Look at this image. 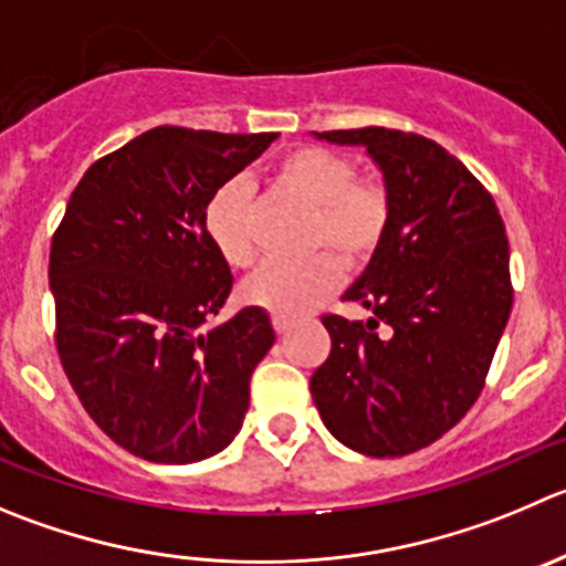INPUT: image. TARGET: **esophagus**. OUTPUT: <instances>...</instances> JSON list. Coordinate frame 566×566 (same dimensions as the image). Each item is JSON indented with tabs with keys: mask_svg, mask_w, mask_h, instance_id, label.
I'll return each instance as SVG.
<instances>
[{
	"mask_svg": "<svg viewBox=\"0 0 566 566\" xmlns=\"http://www.w3.org/2000/svg\"><path fill=\"white\" fill-rule=\"evenodd\" d=\"M272 325L277 336H286V333L292 331V319H286V316H272Z\"/></svg>",
	"mask_w": 566,
	"mask_h": 566,
	"instance_id": "esophagus-1",
	"label": "esophagus"
}]
</instances>
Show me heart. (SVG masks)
Wrapping results in <instances>:
<instances>
[{"mask_svg":"<svg viewBox=\"0 0 566 566\" xmlns=\"http://www.w3.org/2000/svg\"><path fill=\"white\" fill-rule=\"evenodd\" d=\"M277 186L314 206L311 247L305 261H269L244 283L247 303L274 316H303L342 286V263L360 266L378 252L391 224V191L378 175H358V166L338 149L305 144L272 169ZM255 206L252 186L241 177L222 182L206 202V233L230 266L255 261ZM336 251L342 262L332 255Z\"/></svg>","mask_w":566,"mask_h":566,"instance_id":"b5f03b06","label":"heart"}]
</instances>
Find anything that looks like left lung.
<instances>
[{"label":"left lung","mask_w":566,"mask_h":566,"mask_svg":"<svg viewBox=\"0 0 566 566\" xmlns=\"http://www.w3.org/2000/svg\"><path fill=\"white\" fill-rule=\"evenodd\" d=\"M316 136L367 147L391 191V224L344 294L373 319L322 316L331 355L311 375V397L347 448L417 453L486 386L514 303L503 219L486 186L430 138L391 127Z\"/></svg>","instance_id":"left-lung-1"}]
</instances>
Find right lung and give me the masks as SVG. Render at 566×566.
Here are the masks:
<instances>
[{"label":"right lung","instance_id":"add662e5","mask_svg":"<svg viewBox=\"0 0 566 566\" xmlns=\"http://www.w3.org/2000/svg\"><path fill=\"white\" fill-rule=\"evenodd\" d=\"M274 138L142 133L91 164L52 235L63 373L88 417L138 459L202 461L244 422L274 331L261 308L202 331L233 289L206 233V202Z\"/></svg>","mask_w":566,"mask_h":566}]
</instances>
